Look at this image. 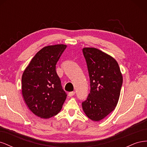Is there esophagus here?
Listing matches in <instances>:
<instances>
[{"mask_svg": "<svg viewBox=\"0 0 147 147\" xmlns=\"http://www.w3.org/2000/svg\"><path fill=\"white\" fill-rule=\"evenodd\" d=\"M75 91H72V92H70L69 93V97H72V96H74V95H75Z\"/></svg>", "mask_w": 147, "mask_h": 147, "instance_id": "34e87169", "label": "esophagus"}]
</instances>
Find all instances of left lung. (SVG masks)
Listing matches in <instances>:
<instances>
[{
    "instance_id": "1",
    "label": "left lung",
    "mask_w": 147,
    "mask_h": 147,
    "mask_svg": "<svg viewBox=\"0 0 147 147\" xmlns=\"http://www.w3.org/2000/svg\"><path fill=\"white\" fill-rule=\"evenodd\" d=\"M83 53L88 65L91 91L82 109L94 121L105 118L115 109L120 96L123 76L117 61L95 48L85 47Z\"/></svg>"
}]
</instances>
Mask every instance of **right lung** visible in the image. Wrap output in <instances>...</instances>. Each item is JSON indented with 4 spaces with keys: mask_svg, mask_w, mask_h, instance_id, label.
Listing matches in <instances>:
<instances>
[{
    "mask_svg": "<svg viewBox=\"0 0 147 147\" xmlns=\"http://www.w3.org/2000/svg\"><path fill=\"white\" fill-rule=\"evenodd\" d=\"M64 44L48 45L38 51L22 75V94L29 109L48 119L62 109L67 95L56 71V64L66 48Z\"/></svg>",
    "mask_w": 147,
    "mask_h": 147,
    "instance_id": "1",
    "label": "right lung"
}]
</instances>
